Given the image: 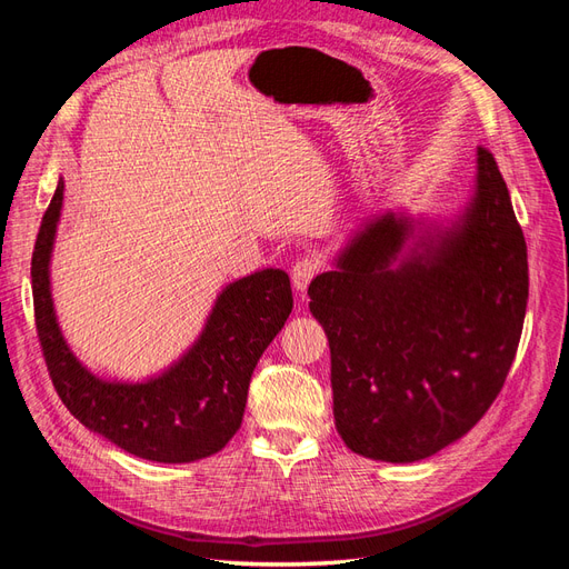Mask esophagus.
Listing matches in <instances>:
<instances>
[{"label": "esophagus", "instance_id": "1", "mask_svg": "<svg viewBox=\"0 0 569 569\" xmlns=\"http://www.w3.org/2000/svg\"><path fill=\"white\" fill-rule=\"evenodd\" d=\"M320 268H322V263H320L318 256L299 258L295 268H291V284H295L297 291H303L308 284H311L316 274L320 272Z\"/></svg>", "mask_w": 569, "mask_h": 569}]
</instances>
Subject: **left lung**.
I'll return each mask as SVG.
<instances>
[{"instance_id":"1","label":"left lung","mask_w":569,"mask_h":569,"mask_svg":"<svg viewBox=\"0 0 569 569\" xmlns=\"http://www.w3.org/2000/svg\"><path fill=\"white\" fill-rule=\"evenodd\" d=\"M419 242L402 253L405 239ZM332 356L335 425L353 453L435 456L481 420L518 353L529 297L527 244L493 153L451 228L416 234L375 216L308 287Z\"/></svg>"}]
</instances>
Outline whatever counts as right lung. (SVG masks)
<instances>
[{"instance_id": "obj_1", "label": "right lung", "mask_w": 569, "mask_h": 569, "mask_svg": "<svg viewBox=\"0 0 569 569\" xmlns=\"http://www.w3.org/2000/svg\"><path fill=\"white\" fill-rule=\"evenodd\" d=\"M63 203V180L42 216L30 278L38 339L59 399L92 432L157 462L218 453L242 425L251 372L295 299L284 270H261L222 289L201 337L176 366L149 382L94 377L61 337L49 291V258Z\"/></svg>"}]
</instances>
